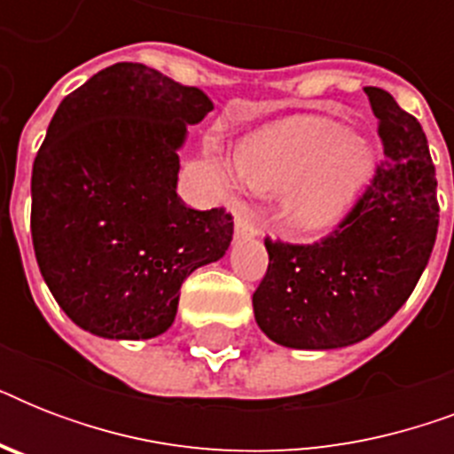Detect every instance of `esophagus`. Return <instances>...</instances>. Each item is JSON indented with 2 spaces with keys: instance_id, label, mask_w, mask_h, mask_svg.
I'll list each match as a JSON object with an SVG mask.
<instances>
[{
  "instance_id": "1",
  "label": "esophagus",
  "mask_w": 454,
  "mask_h": 454,
  "mask_svg": "<svg viewBox=\"0 0 454 454\" xmlns=\"http://www.w3.org/2000/svg\"><path fill=\"white\" fill-rule=\"evenodd\" d=\"M256 226H254V216L249 209L240 207L238 214H235V238H254Z\"/></svg>"
}]
</instances>
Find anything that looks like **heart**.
I'll return each instance as SVG.
<instances>
[{"instance_id":"heart-1","label":"heart","mask_w":454,"mask_h":454,"mask_svg":"<svg viewBox=\"0 0 454 454\" xmlns=\"http://www.w3.org/2000/svg\"><path fill=\"white\" fill-rule=\"evenodd\" d=\"M374 151L341 124L301 115L254 131L235 151V171L256 195H278L292 235L323 238L341 226L374 176Z\"/></svg>"}]
</instances>
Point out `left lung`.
Segmentation results:
<instances>
[{"label":"left lung","instance_id":"8db88e82","mask_svg":"<svg viewBox=\"0 0 454 454\" xmlns=\"http://www.w3.org/2000/svg\"><path fill=\"white\" fill-rule=\"evenodd\" d=\"M365 94L384 141L372 185L323 242L266 240L254 320L287 348L330 351L374 334L408 301L436 242V169L422 127L384 89Z\"/></svg>","mask_w":454,"mask_h":454}]
</instances>
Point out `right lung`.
<instances>
[{
  "label": "right lung",
  "instance_id": "right-lung-1",
  "mask_svg": "<svg viewBox=\"0 0 454 454\" xmlns=\"http://www.w3.org/2000/svg\"><path fill=\"white\" fill-rule=\"evenodd\" d=\"M212 101L141 63H115L60 101L32 164V245L77 327L153 339L176 317L192 270L233 240L223 209L176 195L178 151Z\"/></svg>",
  "mask_w": 454,
  "mask_h": 454
}]
</instances>
